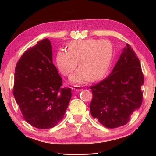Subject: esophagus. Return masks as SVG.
Masks as SVG:
<instances>
[{"instance_id": "esophagus-1", "label": "esophagus", "mask_w": 156, "mask_h": 156, "mask_svg": "<svg viewBox=\"0 0 156 156\" xmlns=\"http://www.w3.org/2000/svg\"><path fill=\"white\" fill-rule=\"evenodd\" d=\"M72 89L73 90L76 91V92H79V91L83 90V88L79 86H73Z\"/></svg>"}]
</instances>
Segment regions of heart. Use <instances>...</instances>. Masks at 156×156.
<instances>
[{
  "mask_svg": "<svg viewBox=\"0 0 156 156\" xmlns=\"http://www.w3.org/2000/svg\"><path fill=\"white\" fill-rule=\"evenodd\" d=\"M113 54L111 42L107 40L85 39L75 40L68 45V51L61 49L56 54V62L60 72L66 75L77 66L71 75V82L83 84L101 79L107 71Z\"/></svg>",
  "mask_w": 156,
  "mask_h": 156,
  "instance_id": "heart-1",
  "label": "heart"
}]
</instances>
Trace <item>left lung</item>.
Returning a JSON list of instances; mask_svg holds the SVG:
<instances>
[{
	"instance_id": "left-lung-1",
	"label": "left lung",
	"mask_w": 156,
	"mask_h": 156,
	"mask_svg": "<svg viewBox=\"0 0 156 156\" xmlns=\"http://www.w3.org/2000/svg\"><path fill=\"white\" fill-rule=\"evenodd\" d=\"M144 76L139 58L126 44L108 76L92 86L90 110L94 119L108 128L126 124L143 101Z\"/></svg>"
}]
</instances>
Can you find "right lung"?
I'll list each match as a JSON object with an SVG mask.
<instances>
[{
    "mask_svg": "<svg viewBox=\"0 0 156 156\" xmlns=\"http://www.w3.org/2000/svg\"><path fill=\"white\" fill-rule=\"evenodd\" d=\"M62 84L49 40H41L25 52L16 65L13 93L27 122L44 129L63 119L72 90L61 88Z\"/></svg>",
    "mask_w": 156,
    "mask_h": 156,
    "instance_id": "right-lung-1",
    "label": "right lung"
}]
</instances>
